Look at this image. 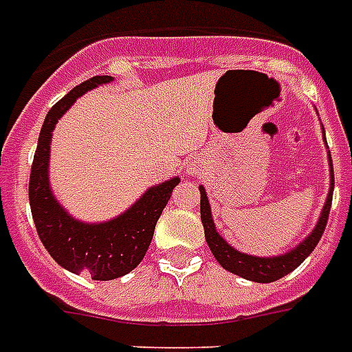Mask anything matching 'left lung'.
<instances>
[{"label":"left lung","instance_id":"left-lung-1","mask_svg":"<svg viewBox=\"0 0 352 352\" xmlns=\"http://www.w3.org/2000/svg\"><path fill=\"white\" fill-rule=\"evenodd\" d=\"M323 137H325V131H323ZM329 164H331V190H329L327 201H325L322 215H320V219H318V225L314 226L312 234L309 235L303 243H300V245L296 246L294 250L274 257L248 256V254H243V252L232 248V246L217 234V230H215L208 197H206L204 188L199 186V192H201V221H203L204 226V237H206V243H208L210 250H212V254L215 256V259L219 261L221 267L225 268V270H228V272L237 274L241 278L256 281V283H272V281H278V279H281L283 276L292 272L294 268L300 267L301 263L309 257V254L314 250V246L318 245V241L322 239L323 232H325V226H327L329 212H331V204H333L334 188V170L333 160H331V153H329Z\"/></svg>","mask_w":352,"mask_h":352}]
</instances>
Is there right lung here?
Returning a JSON list of instances; mask_svg holds the SVG:
<instances>
[{
    "instance_id": "1",
    "label": "right lung",
    "mask_w": 352,
    "mask_h": 352,
    "mask_svg": "<svg viewBox=\"0 0 352 352\" xmlns=\"http://www.w3.org/2000/svg\"><path fill=\"white\" fill-rule=\"evenodd\" d=\"M111 76H93L69 91L47 113L29 181V203L36 230L54 261L73 274L85 272L96 281L126 276L142 261L153 239L155 225L171 197L179 177L149 188L131 208L107 223H82L60 206L49 186V149L54 124L74 100Z\"/></svg>"
}]
</instances>
